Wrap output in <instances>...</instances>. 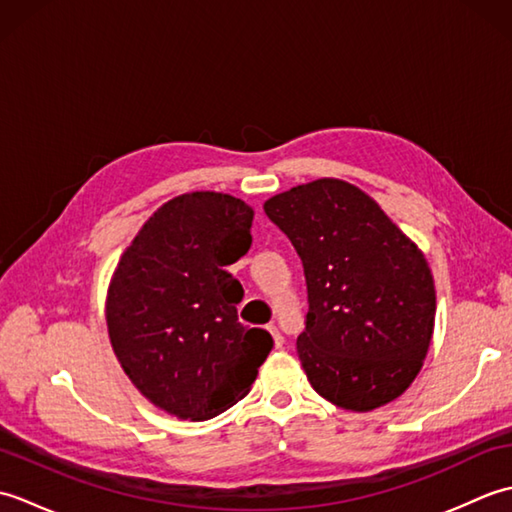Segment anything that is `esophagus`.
Instances as JSON below:
<instances>
[{
    "instance_id": "obj_1",
    "label": "esophagus",
    "mask_w": 512,
    "mask_h": 512,
    "mask_svg": "<svg viewBox=\"0 0 512 512\" xmlns=\"http://www.w3.org/2000/svg\"><path fill=\"white\" fill-rule=\"evenodd\" d=\"M268 332L273 334V341H275V347H281L284 345V336H281V332H279V328L277 325H268Z\"/></svg>"
}]
</instances>
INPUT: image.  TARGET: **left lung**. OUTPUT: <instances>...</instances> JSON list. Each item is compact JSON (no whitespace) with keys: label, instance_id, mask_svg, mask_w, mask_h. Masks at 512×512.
Instances as JSON below:
<instances>
[{"label":"left lung","instance_id":"obj_1","mask_svg":"<svg viewBox=\"0 0 512 512\" xmlns=\"http://www.w3.org/2000/svg\"><path fill=\"white\" fill-rule=\"evenodd\" d=\"M308 286L297 354L319 396L350 411L396 400L418 376L436 321L422 250L350 182L321 178L266 200Z\"/></svg>","mask_w":512,"mask_h":512}]
</instances>
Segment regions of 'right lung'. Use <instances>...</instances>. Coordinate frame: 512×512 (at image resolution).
Instances as JSON below:
<instances>
[{"mask_svg": "<svg viewBox=\"0 0 512 512\" xmlns=\"http://www.w3.org/2000/svg\"><path fill=\"white\" fill-rule=\"evenodd\" d=\"M253 209L193 191L162 204L121 255L105 303L118 363L156 407L209 420L242 400L273 336L237 319L244 288L228 273L248 253Z\"/></svg>", "mask_w": 512, "mask_h": 512, "instance_id": "1", "label": "right lung"}]
</instances>
